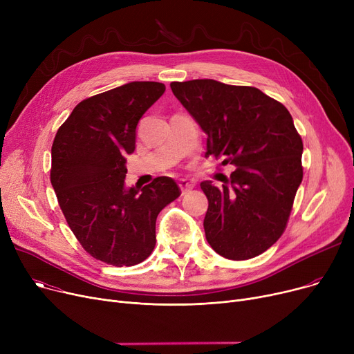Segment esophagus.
I'll use <instances>...</instances> for the list:
<instances>
[{"label": "esophagus", "mask_w": 354, "mask_h": 354, "mask_svg": "<svg viewBox=\"0 0 354 354\" xmlns=\"http://www.w3.org/2000/svg\"><path fill=\"white\" fill-rule=\"evenodd\" d=\"M179 188H180L182 195H187L194 188V183L191 180H188V179H180L179 180Z\"/></svg>", "instance_id": "esophagus-1"}]
</instances>
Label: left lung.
Masks as SVG:
<instances>
[{
    "mask_svg": "<svg viewBox=\"0 0 354 354\" xmlns=\"http://www.w3.org/2000/svg\"><path fill=\"white\" fill-rule=\"evenodd\" d=\"M171 88L208 135L207 155L235 166L222 187L201 183L207 241L234 261L263 254L283 235L303 180V140L290 111L251 86L201 79Z\"/></svg>",
    "mask_w": 354,
    "mask_h": 354,
    "instance_id": "left-lung-1",
    "label": "left lung"
}]
</instances>
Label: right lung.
<instances>
[{
  "mask_svg": "<svg viewBox=\"0 0 354 354\" xmlns=\"http://www.w3.org/2000/svg\"><path fill=\"white\" fill-rule=\"evenodd\" d=\"M165 88L132 82L84 99L51 146L50 179L70 230L86 252L113 267L136 266L152 254L156 218L180 195L167 176L124 188L136 126Z\"/></svg>",
  "mask_w": 354,
  "mask_h": 354,
  "instance_id": "obj_1",
  "label": "right lung"
}]
</instances>
